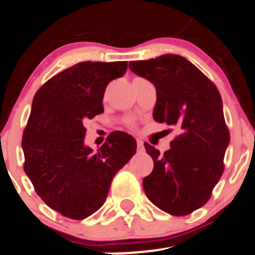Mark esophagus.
<instances>
[{"mask_svg":"<svg viewBox=\"0 0 255 255\" xmlns=\"http://www.w3.org/2000/svg\"><path fill=\"white\" fill-rule=\"evenodd\" d=\"M137 150L140 151H143L145 150V146H143V141L142 140H137Z\"/></svg>","mask_w":255,"mask_h":255,"instance_id":"1","label":"esophagus"}]
</instances>
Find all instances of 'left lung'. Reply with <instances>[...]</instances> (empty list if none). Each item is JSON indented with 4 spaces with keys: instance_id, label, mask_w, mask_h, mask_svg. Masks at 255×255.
Segmentation results:
<instances>
[{
    "instance_id": "left-lung-1",
    "label": "left lung",
    "mask_w": 255,
    "mask_h": 255,
    "mask_svg": "<svg viewBox=\"0 0 255 255\" xmlns=\"http://www.w3.org/2000/svg\"><path fill=\"white\" fill-rule=\"evenodd\" d=\"M156 88L153 119L177 128L163 155L145 142L153 170L142 180L148 200L172 216H186L207 203L224 171L229 131L216 85L186 58L165 54L128 63Z\"/></svg>"
}]
</instances>
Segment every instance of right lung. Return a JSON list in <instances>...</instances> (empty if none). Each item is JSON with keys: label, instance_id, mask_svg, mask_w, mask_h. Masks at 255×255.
Masks as SVG:
<instances>
[{"label": "right lung", "instance_id": "1", "mask_svg": "<svg viewBox=\"0 0 255 255\" xmlns=\"http://www.w3.org/2000/svg\"><path fill=\"white\" fill-rule=\"evenodd\" d=\"M128 62H80L58 73L36 93L22 136L23 170L43 202L70 219H84L107 200L110 183L136 152L123 131L94 152L84 145V123L104 112L103 98Z\"/></svg>", "mask_w": 255, "mask_h": 255}]
</instances>
